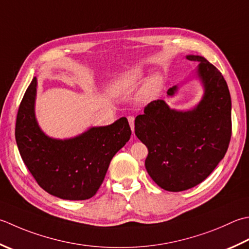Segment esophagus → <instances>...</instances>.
Listing matches in <instances>:
<instances>
[{"label":"esophagus","mask_w":249,"mask_h":249,"mask_svg":"<svg viewBox=\"0 0 249 249\" xmlns=\"http://www.w3.org/2000/svg\"><path fill=\"white\" fill-rule=\"evenodd\" d=\"M127 120H128V123H129L130 128H131V131H133V134H134V128H135V118H134V116H128Z\"/></svg>","instance_id":"1"}]
</instances>
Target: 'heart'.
I'll return each mask as SVG.
<instances>
[{
  "mask_svg": "<svg viewBox=\"0 0 249 249\" xmlns=\"http://www.w3.org/2000/svg\"><path fill=\"white\" fill-rule=\"evenodd\" d=\"M143 69H141L139 67L131 68V69L122 73L118 79L115 80V82L111 86V90L114 94H125V92L133 90L141 82V80L143 79ZM163 84L164 79L160 73L157 72L151 74L145 79L142 87H141V90L139 92V100L141 102H144V104L153 101L159 96Z\"/></svg>",
  "mask_w": 249,
  "mask_h": 249,
  "instance_id": "1",
  "label": "heart"
}]
</instances>
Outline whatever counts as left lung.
<instances>
[{
	"label": "left lung",
	"mask_w": 249,
	"mask_h": 249,
	"mask_svg": "<svg viewBox=\"0 0 249 249\" xmlns=\"http://www.w3.org/2000/svg\"><path fill=\"white\" fill-rule=\"evenodd\" d=\"M186 58L198 62L193 74L204 90L198 104L176 110L158 99L135 120V134L149 151L145 169L159 187L170 192L184 191L205 180L225 157L231 139L232 106L226 80L204 57ZM178 89V85L170 87L167 97Z\"/></svg>",
	"instance_id": "left-lung-1"
}]
</instances>
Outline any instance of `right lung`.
<instances>
[{
	"mask_svg": "<svg viewBox=\"0 0 249 249\" xmlns=\"http://www.w3.org/2000/svg\"><path fill=\"white\" fill-rule=\"evenodd\" d=\"M36 89L34 77L16 120L15 137L23 163L47 193L70 201L89 199L100 188L112 158L129 140L128 121L121 118L110 125L89 127L75 137L52 138L37 123Z\"/></svg>",
	"mask_w": 249,
	"mask_h": 249,
	"instance_id": "obj_1",
	"label": "right lung"
}]
</instances>
